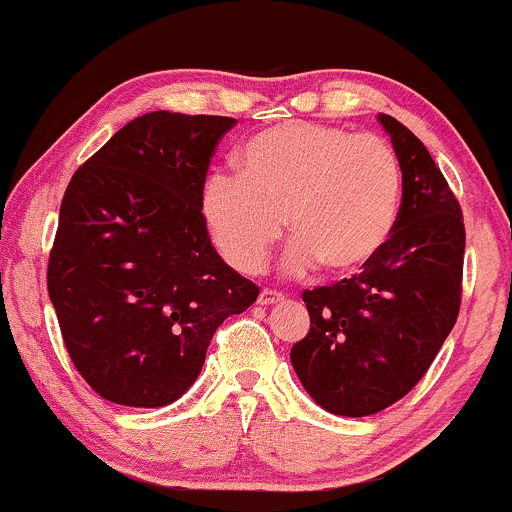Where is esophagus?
Instances as JSON below:
<instances>
[{"label":"esophagus","instance_id":"1","mask_svg":"<svg viewBox=\"0 0 512 512\" xmlns=\"http://www.w3.org/2000/svg\"><path fill=\"white\" fill-rule=\"evenodd\" d=\"M283 300V295L281 293H276V291H272V288H264V291L260 293V298H257V303L260 305H274V303H281Z\"/></svg>","mask_w":512,"mask_h":512}]
</instances>
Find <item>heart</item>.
<instances>
[{
	"label": "heart",
	"mask_w": 512,
	"mask_h": 512,
	"mask_svg": "<svg viewBox=\"0 0 512 512\" xmlns=\"http://www.w3.org/2000/svg\"><path fill=\"white\" fill-rule=\"evenodd\" d=\"M400 200L403 171L386 140L293 121L252 135L238 155V174H209L200 212L238 272H260L286 217L293 236L286 272L322 262L331 274H353L389 243Z\"/></svg>",
	"instance_id": "1"
}]
</instances>
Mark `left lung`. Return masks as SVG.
<instances>
[{
  "label": "left lung",
  "instance_id": "1",
  "mask_svg": "<svg viewBox=\"0 0 512 512\" xmlns=\"http://www.w3.org/2000/svg\"><path fill=\"white\" fill-rule=\"evenodd\" d=\"M379 123L403 171L396 229L365 272L303 293L310 331L291 348L305 391L343 417L389 408L424 377L458 319L463 291L458 200L415 133L389 114Z\"/></svg>",
  "mask_w": 512,
  "mask_h": 512
}]
</instances>
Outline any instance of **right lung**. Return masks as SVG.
<instances>
[{"label": "right lung", "instance_id": "right-lung-1", "mask_svg": "<svg viewBox=\"0 0 512 512\" xmlns=\"http://www.w3.org/2000/svg\"><path fill=\"white\" fill-rule=\"evenodd\" d=\"M233 126L229 116L143 114L66 188L47 291L73 365L112 403H174L219 324L257 300L200 212L209 159Z\"/></svg>", "mask_w": 512, "mask_h": 512}]
</instances>
